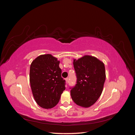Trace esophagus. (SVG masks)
<instances>
[{
	"instance_id": "1",
	"label": "esophagus",
	"mask_w": 135,
	"mask_h": 135,
	"mask_svg": "<svg viewBox=\"0 0 135 135\" xmlns=\"http://www.w3.org/2000/svg\"><path fill=\"white\" fill-rule=\"evenodd\" d=\"M65 80H66V83H68V80H69V79L68 78H66V79H65Z\"/></svg>"
}]
</instances>
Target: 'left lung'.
I'll return each mask as SVG.
<instances>
[{"mask_svg":"<svg viewBox=\"0 0 135 135\" xmlns=\"http://www.w3.org/2000/svg\"><path fill=\"white\" fill-rule=\"evenodd\" d=\"M76 84L70 91L72 100L83 108H89L100 97L106 79L104 64L95 57L85 55L73 60Z\"/></svg>","mask_w":135,"mask_h":135,"instance_id":"left-lung-1","label":"left lung"}]
</instances>
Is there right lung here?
I'll list each match as a JSON object with an SVG mask.
<instances>
[{
  "mask_svg": "<svg viewBox=\"0 0 135 135\" xmlns=\"http://www.w3.org/2000/svg\"><path fill=\"white\" fill-rule=\"evenodd\" d=\"M60 61L50 54L37 57L31 64L30 83L36 103L44 109L58 104L65 89V80L61 77Z\"/></svg>",
  "mask_w": 135,
  "mask_h": 135,
  "instance_id": "obj_1",
  "label": "right lung"
}]
</instances>
